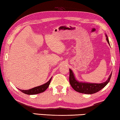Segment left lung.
<instances>
[{"label":"left lung","mask_w":120,"mask_h":120,"mask_svg":"<svg viewBox=\"0 0 120 120\" xmlns=\"http://www.w3.org/2000/svg\"><path fill=\"white\" fill-rule=\"evenodd\" d=\"M106 40H107L108 44H109L108 36L106 35ZM69 82L72 87L75 91L81 93H84V94H93V93L99 91L109 83L111 79V75H112V73H111L108 79L104 82L101 83H92L78 81L75 79L73 72L70 69H69Z\"/></svg>","instance_id":"1"}]
</instances>
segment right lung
<instances>
[{
    "mask_svg": "<svg viewBox=\"0 0 120 120\" xmlns=\"http://www.w3.org/2000/svg\"><path fill=\"white\" fill-rule=\"evenodd\" d=\"M52 78L49 80L48 82H47L46 83H44V84L40 85L39 86L35 87L31 89L28 90H19V91H21L22 92L25 93V94H29V95H33V94H39V93H42L45 91L48 88L49 86V85L51 82V80Z\"/></svg>",
    "mask_w": 120,
    "mask_h": 120,
    "instance_id": "obj_1",
    "label": "right lung"
}]
</instances>
